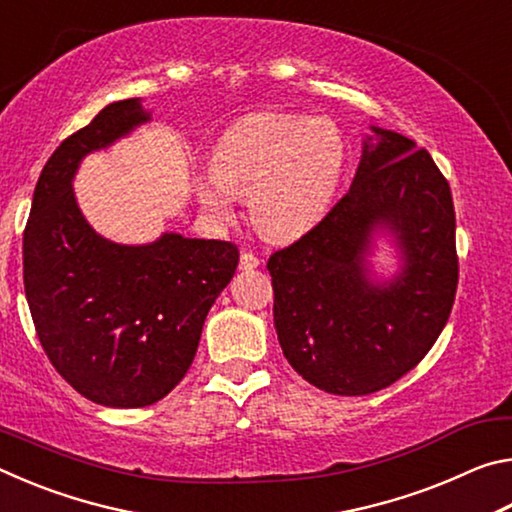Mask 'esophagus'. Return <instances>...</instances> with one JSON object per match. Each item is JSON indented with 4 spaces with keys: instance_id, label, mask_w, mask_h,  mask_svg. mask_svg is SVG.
I'll return each mask as SVG.
<instances>
[{
    "instance_id": "1",
    "label": "esophagus",
    "mask_w": 512,
    "mask_h": 512,
    "mask_svg": "<svg viewBox=\"0 0 512 512\" xmlns=\"http://www.w3.org/2000/svg\"><path fill=\"white\" fill-rule=\"evenodd\" d=\"M259 266V257L253 253H241L239 257V268L241 271H253V268Z\"/></svg>"
}]
</instances>
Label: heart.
<instances>
[{
  "mask_svg": "<svg viewBox=\"0 0 512 512\" xmlns=\"http://www.w3.org/2000/svg\"><path fill=\"white\" fill-rule=\"evenodd\" d=\"M343 164L345 144L334 121L268 112L232 126L192 185L212 223H232L235 194H248L255 228L268 239H293L325 214Z\"/></svg>",
  "mask_w": 512,
  "mask_h": 512,
  "instance_id": "obj_1",
  "label": "heart"
}]
</instances>
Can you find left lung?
Returning <instances> with one entry per match:
<instances>
[{
	"label": "left lung",
	"instance_id": "left-lung-1",
	"mask_svg": "<svg viewBox=\"0 0 512 512\" xmlns=\"http://www.w3.org/2000/svg\"><path fill=\"white\" fill-rule=\"evenodd\" d=\"M396 271L377 276L378 237ZM277 341L293 370L332 395H368L418 366L458 284L452 192L409 137L370 126L361 162L323 221L268 259Z\"/></svg>",
	"mask_w": 512,
	"mask_h": 512
}]
</instances>
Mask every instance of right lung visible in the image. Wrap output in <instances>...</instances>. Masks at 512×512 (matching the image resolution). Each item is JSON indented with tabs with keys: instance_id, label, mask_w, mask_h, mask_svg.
Instances as JSON below:
<instances>
[{
	"instance_id": "add662e5",
	"label": "right lung",
	"mask_w": 512,
	"mask_h": 512,
	"mask_svg": "<svg viewBox=\"0 0 512 512\" xmlns=\"http://www.w3.org/2000/svg\"><path fill=\"white\" fill-rule=\"evenodd\" d=\"M151 121L142 99L108 103L42 169L24 230V291L49 361L74 391L112 409L162 400L187 375L207 311L239 250L162 232L117 244L92 228L74 194L85 155Z\"/></svg>"
}]
</instances>
